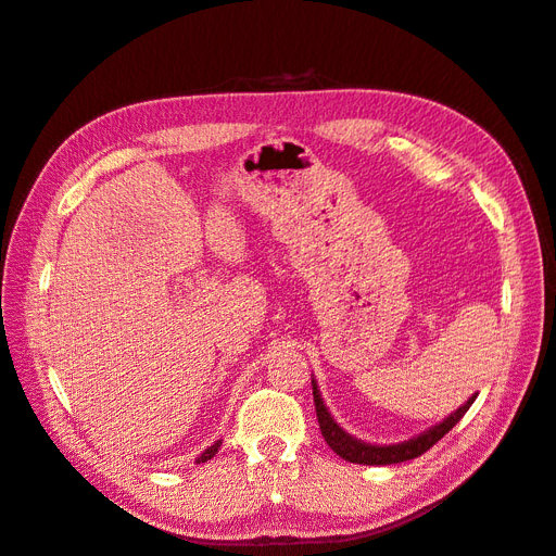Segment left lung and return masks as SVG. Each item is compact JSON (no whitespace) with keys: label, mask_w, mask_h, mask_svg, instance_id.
<instances>
[{"label":"left lung","mask_w":556,"mask_h":556,"mask_svg":"<svg viewBox=\"0 0 556 556\" xmlns=\"http://www.w3.org/2000/svg\"><path fill=\"white\" fill-rule=\"evenodd\" d=\"M311 383H313L315 414H318V424H320V432H323L325 442L343 460L359 463V465H393V463H404V460H412V458H418L421 454H426L432 444H438L444 438V434L460 421V418L465 416V412L470 409V404L477 397V395H472L468 402L463 404L460 409H456L452 416L444 418L440 426H434V428L421 432L414 440H407V442H402V444H390V446H374V444H365V442L351 438L349 432H343L334 424V418L329 416L327 407L323 404L318 386H315V381H311Z\"/></svg>","instance_id":"8db88e82"}]
</instances>
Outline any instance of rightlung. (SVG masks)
<instances>
[{"instance_id": "obj_1", "label": "right lung", "mask_w": 556, "mask_h": 556, "mask_svg": "<svg viewBox=\"0 0 556 556\" xmlns=\"http://www.w3.org/2000/svg\"><path fill=\"white\" fill-rule=\"evenodd\" d=\"M219 444H222V440H217L213 446H207L205 448V452L199 456V460L197 463H205V460H210V458H213L215 454H217V448H219Z\"/></svg>"}]
</instances>
